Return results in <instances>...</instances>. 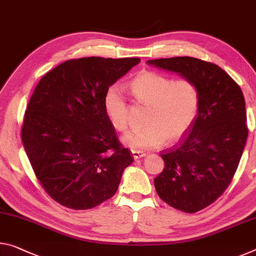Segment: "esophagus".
Listing matches in <instances>:
<instances>
[{
    "instance_id": "34e87169",
    "label": "esophagus",
    "mask_w": 256,
    "mask_h": 256,
    "mask_svg": "<svg viewBox=\"0 0 256 256\" xmlns=\"http://www.w3.org/2000/svg\"><path fill=\"white\" fill-rule=\"evenodd\" d=\"M132 156L134 160H139V158H141V157H144L146 154L141 152H136V150H132Z\"/></svg>"
}]
</instances>
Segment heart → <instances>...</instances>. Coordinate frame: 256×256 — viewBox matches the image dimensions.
I'll return each instance as SVG.
<instances>
[{"mask_svg":"<svg viewBox=\"0 0 256 256\" xmlns=\"http://www.w3.org/2000/svg\"><path fill=\"white\" fill-rule=\"evenodd\" d=\"M136 102L149 106L144 128L131 130L122 142L136 152H146L172 144L184 138L196 122L200 108V91L192 80L172 77L152 70L138 74L130 83ZM104 110L108 120L118 131L128 123L126 96L117 85H110L104 94Z\"/></svg>","mask_w":256,"mask_h":256,"instance_id":"b5f03b06","label":"heart"}]
</instances>
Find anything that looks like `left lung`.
I'll list each match as a JSON object with an SVG mask.
<instances>
[{"mask_svg": "<svg viewBox=\"0 0 256 256\" xmlns=\"http://www.w3.org/2000/svg\"><path fill=\"white\" fill-rule=\"evenodd\" d=\"M147 64L178 72L200 88L197 120L179 144L162 152L164 170L154 180L158 196L166 204L196 213L216 202L236 173L248 136L244 96L216 64L192 56Z\"/></svg>", "mask_w": 256, "mask_h": 256, "instance_id": "obj_1", "label": "left lung"}]
</instances>
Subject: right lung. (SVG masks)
<instances>
[{
    "instance_id": "obj_1",
    "label": "right lung",
    "mask_w": 256,
    "mask_h": 256,
    "mask_svg": "<svg viewBox=\"0 0 256 256\" xmlns=\"http://www.w3.org/2000/svg\"><path fill=\"white\" fill-rule=\"evenodd\" d=\"M139 58L67 60L46 72L24 117L22 140L42 188L72 210H88L112 198L133 163L104 110L107 88Z\"/></svg>"
}]
</instances>
